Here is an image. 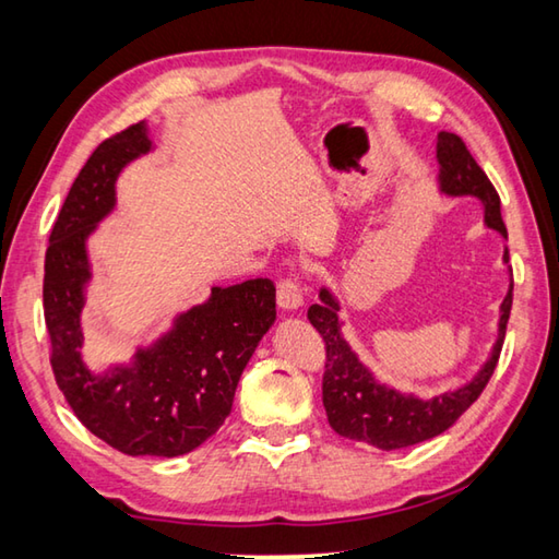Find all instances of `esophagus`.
<instances>
[{"label":"esophagus","instance_id":"1","mask_svg":"<svg viewBox=\"0 0 559 559\" xmlns=\"http://www.w3.org/2000/svg\"><path fill=\"white\" fill-rule=\"evenodd\" d=\"M276 300L283 310H298L302 306V290L298 286V278H283L278 283Z\"/></svg>","mask_w":559,"mask_h":559}]
</instances>
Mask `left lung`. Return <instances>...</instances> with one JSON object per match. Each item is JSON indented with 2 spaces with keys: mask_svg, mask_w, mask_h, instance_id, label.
Masks as SVG:
<instances>
[{
  "mask_svg": "<svg viewBox=\"0 0 559 559\" xmlns=\"http://www.w3.org/2000/svg\"><path fill=\"white\" fill-rule=\"evenodd\" d=\"M438 164H440V190L444 195L479 198L484 205V222L496 229L503 239L509 231L501 219V198L491 180L476 164L464 141L440 131L438 134ZM503 261L509 263V247L503 249ZM513 306V278L509 293L501 302L499 337L491 349L489 361L484 364L476 377L462 389L440 393L435 399H415V395L399 393L389 385L379 383L373 373L364 367L357 354L352 352L347 340L342 337L340 302L328 288L320 290V300L308 308V320L324 340V373H322V403L328 411L332 430L342 438L367 442L379 450H401L411 444L438 438L460 420V415L479 399L486 383L493 377L496 364L506 337V324Z\"/></svg>",
  "mask_w": 559,
  "mask_h": 559,
  "instance_id": "8db88e82",
  "label": "left lung"
}]
</instances>
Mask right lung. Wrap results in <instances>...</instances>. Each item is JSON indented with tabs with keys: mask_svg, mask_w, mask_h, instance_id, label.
Listing matches in <instances>:
<instances>
[{
	"mask_svg": "<svg viewBox=\"0 0 559 559\" xmlns=\"http://www.w3.org/2000/svg\"><path fill=\"white\" fill-rule=\"evenodd\" d=\"M151 151L146 124L105 139L70 188L50 229L44 314L50 367L78 420L124 454H188L219 430L235 403L241 371L276 320V286L251 278L212 288L182 312L174 330L141 347L129 367L95 371L83 357L80 312L90 261L85 241L115 207V182L129 160Z\"/></svg>",
	"mask_w": 559,
	"mask_h": 559,
	"instance_id": "add662e5",
	"label": "right lung"
}]
</instances>
